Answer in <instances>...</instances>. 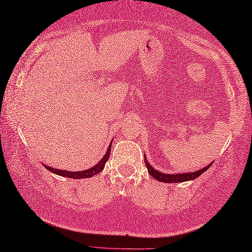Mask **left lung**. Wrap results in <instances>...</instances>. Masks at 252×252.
Returning <instances> with one entry per match:
<instances>
[{"instance_id": "obj_1", "label": "left lung", "mask_w": 252, "mask_h": 252, "mask_svg": "<svg viewBox=\"0 0 252 252\" xmlns=\"http://www.w3.org/2000/svg\"><path fill=\"white\" fill-rule=\"evenodd\" d=\"M145 162H146V166L148 168V172L150 173V175L156 178L158 182H162V183H182V182H187V181H192V179H196L197 177H199L201 175L202 173H204L207 169L212 165L211 164H209L205 167L199 169V171L196 172H191V173H183V174H164L157 171V169L153 168L151 166L150 163H148L146 156H145Z\"/></svg>"}]
</instances>
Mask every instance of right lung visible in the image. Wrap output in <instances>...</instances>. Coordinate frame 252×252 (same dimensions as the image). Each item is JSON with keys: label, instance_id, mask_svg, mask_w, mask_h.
<instances>
[{"label": "right lung", "instance_id": "add662e5", "mask_svg": "<svg viewBox=\"0 0 252 252\" xmlns=\"http://www.w3.org/2000/svg\"><path fill=\"white\" fill-rule=\"evenodd\" d=\"M112 143V142H111ZM111 146H109L107 148V151L104 155V157L101 158L100 162L95 164L94 167H91L89 169H85V171H80V172H70V171H63V169H58V168H53L51 166L48 165H44L45 168L48 169V171L52 172L56 175H60V176H64V177H69V178H75V179H81V178H88V177H92L96 175V174H99L102 169L104 168V165L106 161L109 160L110 158V153H111Z\"/></svg>", "mask_w": 252, "mask_h": 252}]
</instances>
